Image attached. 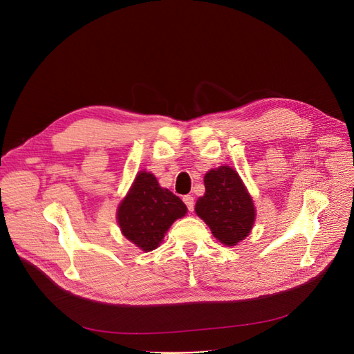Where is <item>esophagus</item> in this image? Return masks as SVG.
I'll list each match as a JSON object with an SVG mask.
<instances>
[{
    "mask_svg": "<svg viewBox=\"0 0 354 354\" xmlns=\"http://www.w3.org/2000/svg\"><path fill=\"white\" fill-rule=\"evenodd\" d=\"M183 202H185V205L188 207L189 211H194V208H195V199H194L192 195H185L183 196Z\"/></svg>",
    "mask_w": 354,
    "mask_h": 354,
    "instance_id": "34e87169",
    "label": "esophagus"
}]
</instances>
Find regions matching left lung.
Here are the masks:
<instances>
[{
    "label": "left lung",
    "instance_id": "obj_1",
    "mask_svg": "<svg viewBox=\"0 0 354 354\" xmlns=\"http://www.w3.org/2000/svg\"><path fill=\"white\" fill-rule=\"evenodd\" d=\"M205 195L196 201L195 211L205 221L214 236L225 245H236L251 231L255 208L239 175L230 166H219L205 178Z\"/></svg>",
    "mask_w": 354,
    "mask_h": 354
}]
</instances>
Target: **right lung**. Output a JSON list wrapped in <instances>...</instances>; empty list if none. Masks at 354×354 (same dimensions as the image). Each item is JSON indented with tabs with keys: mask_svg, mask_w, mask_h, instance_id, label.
<instances>
[{
	"mask_svg": "<svg viewBox=\"0 0 354 354\" xmlns=\"http://www.w3.org/2000/svg\"><path fill=\"white\" fill-rule=\"evenodd\" d=\"M187 205L169 189L160 188L152 174H138L120 203L118 222L123 235L143 251L155 250L174 221L187 214Z\"/></svg>",
	"mask_w": 354,
	"mask_h": 354,
	"instance_id": "1",
	"label": "right lung"
}]
</instances>
